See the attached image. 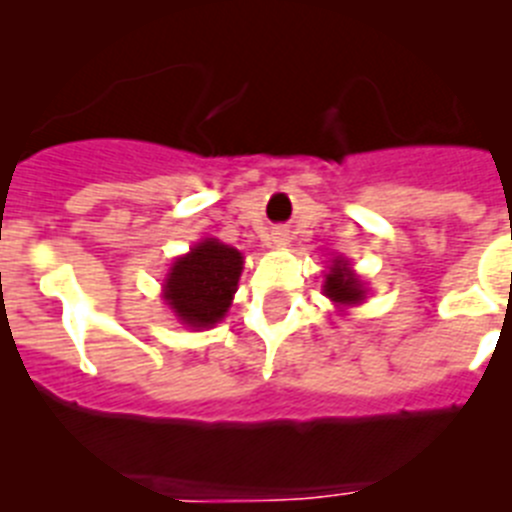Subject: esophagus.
Instances as JSON below:
<instances>
[{
	"mask_svg": "<svg viewBox=\"0 0 512 512\" xmlns=\"http://www.w3.org/2000/svg\"><path fill=\"white\" fill-rule=\"evenodd\" d=\"M272 242H275V245H288V234H285V232H275Z\"/></svg>",
	"mask_w": 512,
	"mask_h": 512,
	"instance_id": "1",
	"label": "esophagus"
}]
</instances>
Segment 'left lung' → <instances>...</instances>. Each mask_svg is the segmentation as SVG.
<instances>
[{
  "mask_svg": "<svg viewBox=\"0 0 512 512\" xmlns=\"http://www.w3.org/2000/svg\"><path fill=\"white\" fill-rule=\"evenodd\" d=\"M323 293L336 305H356L366 298L364 283L358 280V275L351 270L348 260H343V257L333 260L331 270L326 272Z\"/></svg>",
  "mask_w": 512,
  "mask_h": 512,
  "instance_id": "obj_1",
  "label": "left lung"
}]
</instances>
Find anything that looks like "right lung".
I'll return each mask as SVG.
<instances>
[{"instance_id": "add662e5", "label": "right lung", "mask_w": 512, "mask_h": 512, "mask_svg": "<svg viewBox=\"0 0 512 512\" xmlns=\"http://www.w3.org/2000/svg\"><path fill=\"white\" fill-rule=\"evenodd\" d=\"M240 250L224 242L202 240L176 257L164 283V300L189 328H212L227 315L242 275Z\"/></svg>"}]
</instances>
